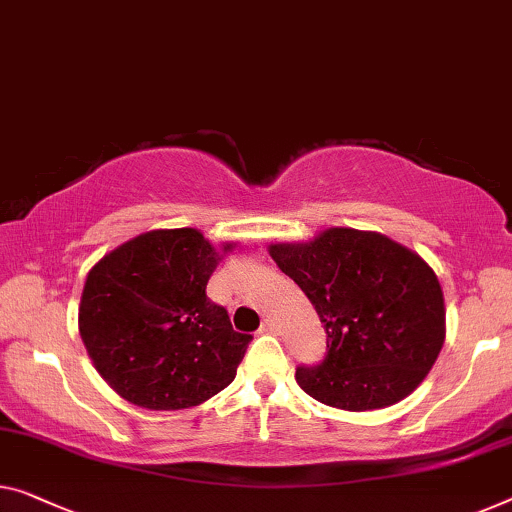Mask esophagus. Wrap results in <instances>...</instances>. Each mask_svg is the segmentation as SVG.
I'll return each instance as SVG.
<instances>
[{
    "mask_svg": "<svg viewBox=\"0 0 512 512\" xmlns=\"http://www.w3.org/2000/svg\"><path fill=\"white\" fill-rule=\"evenodd\" d=\"M262 333H278V324L273 322V319H264L262 322V329H259Z\"/></svg>",
    "mask_w": 512,
    "mask_h": 512,
    "instance_id": "esophagus-1",
    "label": "esophagus"
}]
</instances>
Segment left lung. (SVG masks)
Wrapping results in <instances>:
<instances>
[{"instance_id": "obj_1", "label": "left lung", "mask_w": 512, "mask_h": 512, "mask_svg": "<svg viewBox=\"0 0 512 512\" xmlns=\"http://www.w3.org/2000/svg\"><path fill=\"white\" fill-rule=\"evenodd\" d=\"M269 253L326 329L324 361L296 368L310 398L368 411L391 407L421 384L446 338L444 292L421 257L384 234L349 227L308 243H273Z\"/></svg>"}]
</instances>
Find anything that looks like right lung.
<instances>
[{
  "instance_id": "obj_1",
  "label": "right lung",
  "mask_w": 512,
  "mask_h": 512,
  "mask_svg": "<svg viewBox=\"0 0 512 512\" xmlns=\"http://www.w3.org/2000/svg\"><path fill=\"white\" fill-rule=\"evenodd\" d=\"M218 259L202 232L181 227L135 236L89 271L80 335L121 398L188 409L232 384L253 335L234 331L227 310L207 296Z\"/></svg>"
}]
</instances>
